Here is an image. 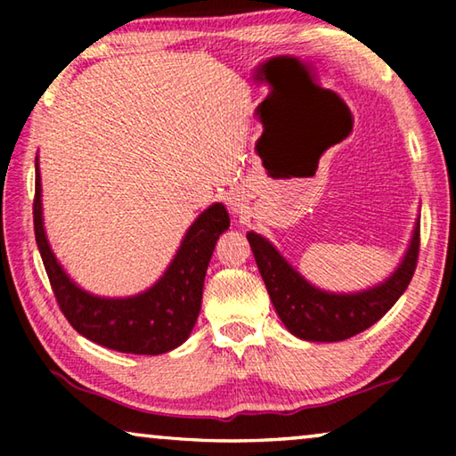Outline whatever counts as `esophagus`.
Wrapping results in <instances>:
<instances>
[{"label":"esophagus","mask_w":456,"mask_h":456,"mask_svg":"<svg viewBox=\"0 0 456 456\" xmlns=\"http://www.w3.org/2000/svg\"><path fill=\"white\" fill-rule=\"evenodd\" d=\"M227 205H229L231 213H235V215H241L245 211V203H243V199H239V195L229 197L227 199Z\"/></svg>","instance_id":"34e87169"}]
</instances>
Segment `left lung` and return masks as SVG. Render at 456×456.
Listing matches in <instances>:
<instances>
[{"label":"left lung","instance_id":"1","mask_svg":"<svg viewBox=\"0 0 456 456\" xmlns=\"http://www.w3.org/2000/svg\"><path fill=\"white\" fill-rule=\"evenodd\" d=\"M247 239L283 326L307 342H342L374 326L406 291L419 259L420 225L416 223L411 245L395 273L374 288L356 293L318 289L304 280L265 237L249 231Z\"/></svg>","mask_w":456,"mask_h":456}]
</instances>
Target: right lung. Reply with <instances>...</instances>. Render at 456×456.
Returning a JSON list of instances; mask_svg holds the SVG:
<instances>
[{
	"mask_svg": "<svg viewBox=\"0 0 456 456\" xmlns=\"http://www.w3.org/2000/svg\"><path fill=\"white\" fill-rule=\"evenodd\" d=\"M227 229L229 213L221 203H215L189 227L171 265L152 288L130 297L92 296L68 277L45 239L42 179L36 159L34 231L53 296L70 326L104 348L157 356L181 346L195 328L207 267L215 243Z\"/></svg>",
	"mask_w": 456,
	"mask_h": 456,
	"instance_id": "right-lung-1",
	"label": "right lung"
}]
</instances>
